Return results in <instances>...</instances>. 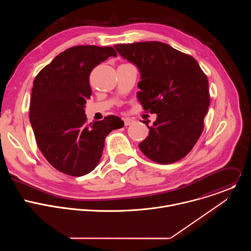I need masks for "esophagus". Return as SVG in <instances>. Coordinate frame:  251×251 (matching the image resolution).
Returning a JSON list of instances; mask_svg holds the SVG:
<instances>
[{"label": "esophagus", "instance_id": "1", "mask_svg": "<svg viewBox=\"0 0 251 251\" xmlns=\"http://www.w3.org/2000/svg\"><path fill=\"white\" fill-rule=\"evenodd\" d=\"M123 120H124V124H125V126L131 125V124L134 122V120H133V119H131V118H129V117H125V118H123Z\"/></svg>", "mask_w": 251, "mask_h": 251}]
</instances>
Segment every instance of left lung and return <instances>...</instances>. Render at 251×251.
I'll return each instance as SVG.
<instances>
[{"label":"left lung","instance_id":"left-lung-1","mask_svg":"<svg viewBox=\"0 0 251 251\" xmlns=\"http://www.w3.org/2000/svg\"><path fill=\"white\" fill-rule=\"evenodd\" d=\"M140 73L137 98L156 113L148 137L139 144L150 160L168 165L187 156L199 140L209 106L208 81L191 55L160 42L114 46Z\"/></svg>","mask_w":251,"mask_h":251}]
</instances>
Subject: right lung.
Segmentation results:
<instances>
[{"instance_id":"1","label":"right lung","mask_w":251,"mask_h":251,"mask_svg":"<svg viewBox=\"0 0 251 251\" xmlns=\"http://www.w3.org/2000/svg\"><path fill=\"white\" fill-rule=\"evenodd\" d=\"M111 47L77 46L56 55L33 80L29 121L37 144L57 171L80 176L93 171L102 156L104 141L123 120L109 115L86 124L84 107L90 98L91 70L109 56Z\"/></svg>"}]
</instances>
